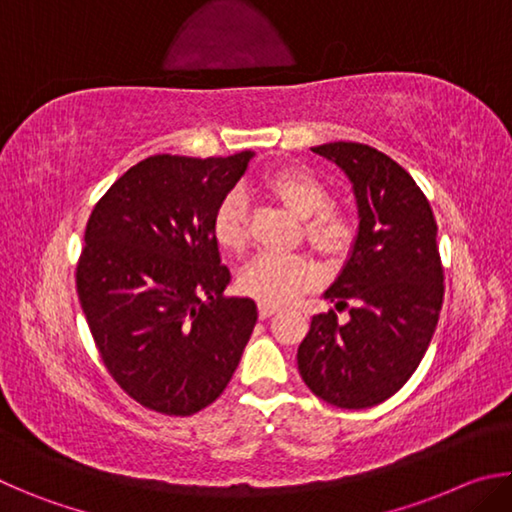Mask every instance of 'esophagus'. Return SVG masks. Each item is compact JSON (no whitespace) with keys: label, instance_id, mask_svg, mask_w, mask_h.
<instances>
[{"label":"esophagus","instance_id":"obj_1","mask_svg":"<svg viewBox=\"0 0 512 512\" xmlns=\"http://www.w3.org/2000/svg\"><path fill=\"white\" fill-rule=\"evenodd\" d=\"M277 311V305H266V302H259V318H268Z\"/></svg>","mask_w":512,"mask_h":512}]
</instances>
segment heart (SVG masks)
<instances>
[{"mask_svg":"<svg viewBox=\"0 0 512 512\" xmlns=\"http://www.w3.org/2000/svg\"><path fill=\"white\" fill-rule=\"evenodd\" d=\"M268 196L280 201L302 221V232L311 248L325 257L348 255L357 225L348 214L332 205V192L316 173L302 167H282L262 178ZM212 235L223 250L241 253L248 244L246 201L239 192L223 196L212 214ZM320 280V268L305 255L262 253L246 264L239 275V287L246 296L266 305H284Z\"/></svg>","mask_w":512,"mask_h":512,"instance_id":"heart-1","label":"heart"}]
</instances>
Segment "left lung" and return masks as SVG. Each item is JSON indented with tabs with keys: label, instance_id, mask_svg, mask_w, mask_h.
<instances>
[{
	"label": "left lung",
	"instance_id": "obj_1",
	"mask_svg": "<svg viewBox=\"0 0 512 512\" xmlns=\"http://www.w3.org/2000/svg\"><path fill=\"white\" fill-rule=\"evenodd\" d=\"M339 164L359 207L352 255L325 298L334 309L311 318L298 348L309 391L339 409H368L409 381L436 332L445 296L431 205L409 171L359 142L311 149Z\"/></svg>",
	"mask_w": 512,
	"mask_h": 512
}]
</instances>
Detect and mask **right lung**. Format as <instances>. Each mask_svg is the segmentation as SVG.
I'll return each instance as SVG.
<instances>
[{
	"mask_svg": "<svg viewBox=\"0 0 512 512\" xmlns=\"http://www.w3.org/2000/svg\"><path fill=\"white\" fill-rule=\"evenodd\" d=\"M230 158L151 155L117 178L85 225L76 291L110 377L144 409L194 415L230 384L257 323L230 282L212 214L244 176Z\"/></svg>",
	"mask_w": 512,
	"mask_h": 512,
	"instance_id": "right-lung-1",
	"label": "right lung"
}]
</instances>
